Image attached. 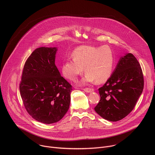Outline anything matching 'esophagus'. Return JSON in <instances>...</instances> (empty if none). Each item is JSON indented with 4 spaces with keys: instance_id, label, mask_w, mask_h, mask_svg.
<instances>
[{
    "instance_id": "obj_1",
    "label": "esophagus",
    "mask_w": 155,
    "mask_h": 155,
    "mask_svg": "<svg viewBox=\"0 0 155 155\" xmlns=\"http://www.w3.org/2000/svg\"><path fill=\"white\" fill-rule=\"evenodd\" d=\"M83 90L85 92H87V93H91V92H93L94 91L93 88H90V87H85V88H84Z\"/></svg>"
}]
</instances>
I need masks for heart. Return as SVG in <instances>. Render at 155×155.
I'll list each match as a JSON object with an SVG mask.
<instances>
[{"label":"heart","mask_w":155,"mask_h":155,"mask_svg":"<svg viewBox=\"0 0 155 155\" xmlns=\"http://www.w3.org/2000/svg\"><path fill=\"white\" fill-rule=\"evenodd\" d=\"M73 59L68 60L62 65L64 76L75 81L84 71L86 72L81 83H97L106 81L112 75L114 67V54L108 47L102 48L92 46H81L73 52Z\"/></svg>","instance_id":"obj_1"}]
</instances>
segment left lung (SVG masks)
I'll return each instance as SVG.
<instances>
[{"instance_id":"8db88e82","label":"left lung","mask_w":155,"mask_h":155,"mask_svg":"<svg viewBox=\"0 0 155 155\" xmlns=\"http://www.w3.org/2000/svg\"><path fill=\"white\" fill-rule=\"evenodd\" d=\"M143 85L139 62L132 53L127 54L120 58L112 75L99 88L101 99L95 111L110 121L122 120L134 109Z\"/></svg>"}]
</instances>
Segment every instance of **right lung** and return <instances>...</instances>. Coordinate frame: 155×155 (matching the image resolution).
Segmentation results:
<instances>
[{
	"instance_id": "right-lung-1",
	"label": "right lung",
	"mask_w": 155,
	"mask_h": 155,
	"mask_svg": "<svg viewBox=\"0 0 155 155\" xmlns=\"http://www.w3.org/2000/svg\"><path fill=\"white\" fill-rule=\"evenodd\" d=\"M56 48L35 49L26 60L19 91L26 111L34 120L51 124L68 111L72 85L60 74L55 65Z\"/></svg>"
}]
</instances>
